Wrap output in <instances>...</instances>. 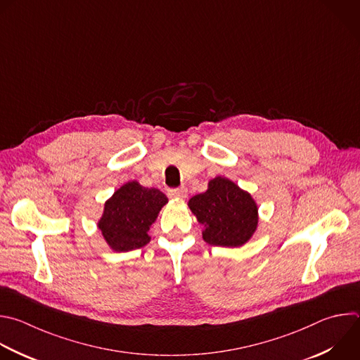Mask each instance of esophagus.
<instances>
[{"label":"esophagus","mask_w":360,"mask_h":360,"mask_svg":"<svg viewBox=\"0 0 360 360\" xmlns=\"http://www.w3.org/2000/svg\"><path fill=\"white\" fill-rule=\"evenodd\" d=\"M168 196L172 199H185L188 196V189L179 188V189H171L168 192Z\"/></svg>","instance_id":"1"}]
</instances>
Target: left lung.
I'll list each match as a JSON object with an SVG mask.
<instances>
[{
    "mask_svg": "<svg viewBox=\"0 0 360 360\" xmlns=\"http://www.w3.org/2000/svg\"><path fill=\"white\" fill-rule=\"evenodd\" d=\"M188 206L203 226V240L212 246L242 248L259 226L255 198L224 176L210 179L206 192L191 198Z\"/></svg>",
    "mask_w": 360,
    "mask_h": 360,
    "instance_id": "8db88e82",
    "label": "left lung"
}]
</instances>
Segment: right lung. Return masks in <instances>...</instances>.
I'll return each instance as SVG.
<instances>
[{
	"mask_svg": "<svg viewBox=\"0 0 360 360\" xmlns=\"http://www.w3.org/2000/svg\"><path fill=\"white\" fill-rule=\"evenodd\" d=\"M167 203L161 191L129 181L105 200L97 227L112 252L140 249L150 243V227Z\"/></svg>",
	"mask_w": 360,
	"mask_h": 360,
	"instance_id": "1",
	"label": "right lung"
}]
</instances>
